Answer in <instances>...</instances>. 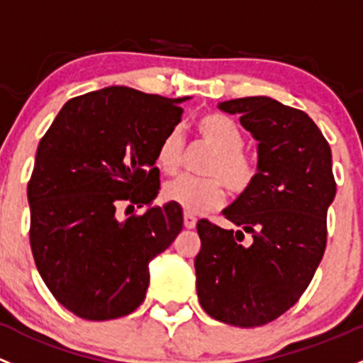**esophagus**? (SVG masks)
I'll list each match as a JSON object with an SVG mask.
<instances>
[{"instance_id":"34e87169","label":"esophagus","mask_w":363,"mask_h":363,"mask_svg":"<svg viewBox=\"0 0 363 363\" xmlns=\"http://www.w3.org/2000/svg\"><path fill=\"white\" fill-rule=\"evenodd\" d=\"M184 226L188 228V230H193V228L196 226V217L191 216V213H184Z\"/></svg>"}]
</instances>
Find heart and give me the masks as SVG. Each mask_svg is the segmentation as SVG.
Listing matches in <instances>:
<instances>
[{"mask_svg": "<svg viewBox=\"0 0 363 363\" xmlns=\"http://www.w3.org/2000/svg\"><path fill=\"white\" fill-rule=\"evenodd\" d=\"M198 143L212 150L201 165L205 177H179L163 186L162 196L188 213L217 211L226 201V189L233 196H245L259 177V162L243 147L242 128L219 113H207L194 125ZM184 137L170 128L156 147V165L167 175L177 174L184 160Z\"/></svg>", "mask_w": 363, "mask_h": 363, "instance_id": "1", "label": "heart"}]
</instances>
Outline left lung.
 Here are the masks:
<instances>
[{"instance_id":"8db88e82","label":"left lung","mask_w":363,"mask_h":363,"mask_svg":"<svg viewBox=\"0 0 363 363\" xmlns=\"http://www.w3.org/2000/svg\"><path fill=\"white\" fill-rule=\"evenodd\" d=\"M219 109L240 114L259 140V177L224 211L238 231L198 220L196 292L212 318L259 327L291 310L322 261L335 196L333 155L306 113L274 99H233Z\"/></svg>"}]
</instances>
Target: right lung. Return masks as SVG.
<instances>
[{
  "label": "right lung",
  "mask_w": 363,
  "mask_h": 363,
  "mask_svg": "<svg viewBox=\"0 0 363 363\" xmlns=\"http://www.w3.org/2000/svg\"><path fill=\"white\" fill-rule=\"evenodd\" d=\"M186 99L108 86L67 101L41 137L28 182L30 250L53 297L79 318L139 308L150 262L182 230L174 203L125 220L118 212L158 194L156 147Z\"/></svg>",
  "instance_id": "right-lung-1"
}]
</instances>
